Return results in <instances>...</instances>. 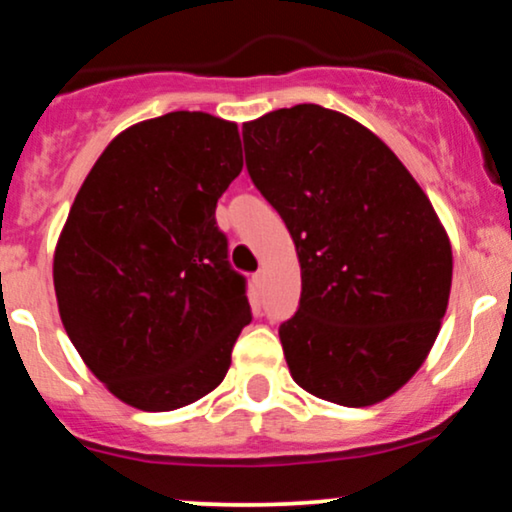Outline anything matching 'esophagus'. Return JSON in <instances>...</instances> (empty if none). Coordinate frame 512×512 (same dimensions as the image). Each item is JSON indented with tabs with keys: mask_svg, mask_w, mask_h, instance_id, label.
Instances as JSON below:
<instances>
[{
	"mask_svg": "<svg viewBox=\"0 0 512 512\" xmlns=\"http://www.w3.org/2000/svg\"><path fill=\"white\" fill-rule=\"evenodd\" d=\"M252 281H255V286H257V289H260V286L264 284V269H260V272L252 276Z\"/></svg>",
	"mask_w": 512,
	"mask_h": 512,
	"instance_id": "1",
	"label": "esophagus"
}]
</instances>
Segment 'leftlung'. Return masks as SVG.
<instances>
[{"instance_id":"1","label":"left lung","mask_w":512,"mask_h":512,"mask_svg":"<svg viewBox=\"0 0 512 512\" xmlns=\"http://www.w3.org/2000/svg\"><path fill=\"white\" fill-rule=\"evenodd\" d=\"M243 142L301 264V305L279 327L291 378L342 407L392 397L448 310L452 248L431 199L378 134L322 105L245 122Z\"/></svg>"}]
</instances>
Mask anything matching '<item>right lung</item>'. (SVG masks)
<instances>
[{"instance_id": "add662e5", "label": "right lung", "mask_w": 512, "mask_h": 512, "mask_svg": "<svg viewBox=\"0 0 512 512\" xmlns=\"http://www.w3.org/2000/svg\"><path fill=\"white\" fill-rule=\"evenodd\" d=\"M240 170L236 122L175 110L122 129L76 192L52 260L57 308L129 407H187L231 368L252 317L214 211Z\"/></svg>"}]
</instances>
